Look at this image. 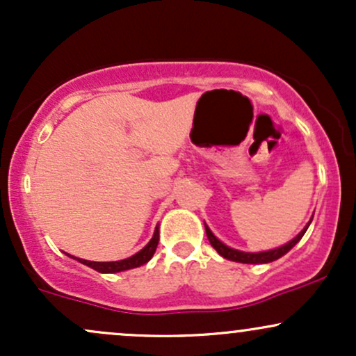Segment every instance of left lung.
Listing matches in <instances>:
<instances>
[{"label":"left lung","mask_w":356,"mask_h":356,"mask_svg":"<svg viewBox=\"0 0 356 356\" xmlns=\"http://www.w3.org/2000/svg\"><path fill=\"white\" fill-rule=\"evenodd\" d=\"M312 220L313 218L309 219V222L306 224L303 229H301L300 234H298L296 238H293L289 243H286L280 248L268 249V251H259V252H244V251H239V249L226 246L222 241H219L214 234H212V231L209 229V226H207L206 222H204V226H206V234H207V239H209L211 246L214 248L222 257H226V259L229 261H236V263H244V264H266V263H273V261L280 259V257L284 256L286 252L291 251V249L295 248L301 241V238L305 236V232L309 227V224H312Z\"/></svg>","instance_id":"left-lung-1"}]
</instances>
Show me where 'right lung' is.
Returning a JSON list of instances; mask_svg holds the SVG:
<instances>
[{
	"instance_id": "right-lung-1",
	"label": "right lung",
	"mask_w": 356,
	"mask_h": 356,
	"mask_svg": "<svg viewBox=\"0 0 356 356\" xmlns=\"http://www.w3.org/2000/svg\"><path fill=\"white\" fill-rule=\"evenodd\" d=\"M157 244H159V226H155L152 239H150L149 243H147L145 246L140 249V251L136 252L134 256L127 257V259L107 261V263H97V261L80 259V257H75L72 254H68V256L73 257V259H76L79 263L85 264V266L95 269V271H99V273H120V271H127V269H134V268L142 266V264L149 263V261L152 259L155 249H157Z\"/></svg>"
}]
</instances>
